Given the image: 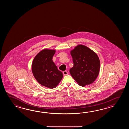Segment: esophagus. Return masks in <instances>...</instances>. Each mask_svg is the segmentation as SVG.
<instances>
[{"mask_svg":"<svg viewBox=\"0 0 129 129\" xmlns=\"http://www.w3.org/2000/svg\"><path fill=\"white\" fill-rule=\"evenodd\" d=\"M63 74L64 76H66V75H67L68 74V72L67 71H63Z\"/></svg>","mask_w":129,"mask_h":129,"instance_id":"esophagus-1","label":"esophagus"}]
</instances>
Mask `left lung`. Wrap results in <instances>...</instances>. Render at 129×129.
I'll return each mask as SVG.
<instances>
[{"instance_id": "obj_1", "label": "left lung", "mask_w": 129, "mask_h": 129, "mask_svg": "<svg viewBox=\"0 0 129 129\" xmlns=\"http://www.w3.org/2000/svg\"><path fill=\"white\" fill-rule=\"evenodd\" d=\"M71 54L74 63L70 70L71 76L81 86L93 83L100 69V61L96 53L85 46L79 45L71 50Z\"/></svg>"}]
</instances>
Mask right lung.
I'll return each mask as SVG.
<instances>
[{"label":"right lung","mask_w":129,"mask_h":129,"mask_svg":"<svg viewBox=\"0 0 129 129\" xmlns=\"http://www.w3.org/2000/svg\"><path fill=\"white\" fill-rule=\"evenodd\" d=\"M55 50H42L36 55L32 64L34 77L41 85L50 88H54L63 78V73L59 71L52 61Z\"/></svg>","instance_id":"obj_1"}]
</instances>
